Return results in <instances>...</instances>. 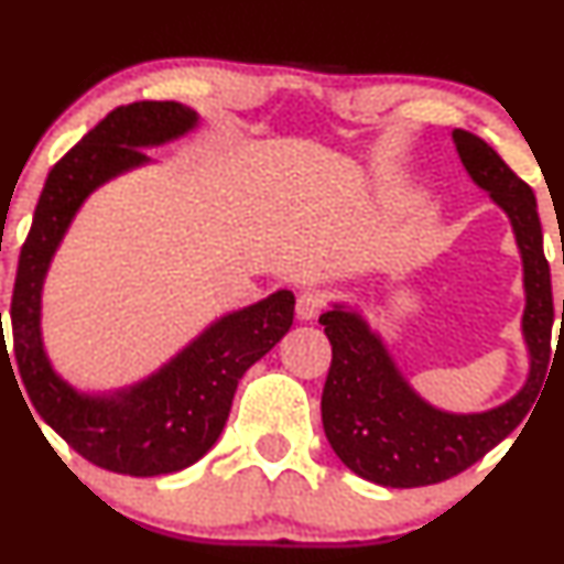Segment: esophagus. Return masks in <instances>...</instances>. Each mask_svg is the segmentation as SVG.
Segmentation results:
<instances>
[{"label":"esophagus","instance_id":"34e87169","mask_svg":"<svg viewBox=\"0 0 564 564\" xmlns=\"http://www.w3.org/2000/svg\"><path fill=\"white\" fill-rule=\"evenodd\" d=\"M323 307L325 300L321 294H315V291H304V294H300V300H296V315H300V321H315Z\"/></svg>","mask_w":564,"mask_h":564}]
</instances>
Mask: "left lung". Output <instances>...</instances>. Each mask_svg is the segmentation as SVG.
<instances>
[{
    "label": "left lung",
    "instance_id": "obj_1",
    "mask_svg": "<svg viewBox=\"0 0 564 564\" xmlns=\"http://www.w3.org/2000/svg\"><path fill=\"white\" fill-rule=\"evenodd\" d=\"M452 135L470 178L512 220L525 270L522 334L531 349V376L518 397L497 410L449 415L406 386L362 317L341 307L323 312L321 323L334 351L321 402L325 438L351 473L378 486L441 484L484 459L528 415L552 357V275L533 188L476 133L454 128Z\"/></svg>",
    "mask_w": 564,
    "mask_h": 564
}]
</instances>
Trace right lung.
<instances>
[{
  "label": "right lung",
  "instance_id": "1",
  "mask_svg": "<svg viewBox=\"0 0 564 564\" xmlns=\"http://www.w3.org/2000/svg\"><path fill=\"white\" fill-rule=\"evenodd\" d=\"M194 126L196 112L178 101H133L112 110L54 162L20 249L10 323L25 393L80 457L123 476H165L205 457L226 425L241 376L294 321V294L278 291L217 321L171 365L115 397L76 393L50 368L39 336V300L54 249L80 202L99 183L147 162L139 147L171 141Z\"/></svg>",
  "mask_w": 564,
  "mask_h": 564
}]
</instances>
